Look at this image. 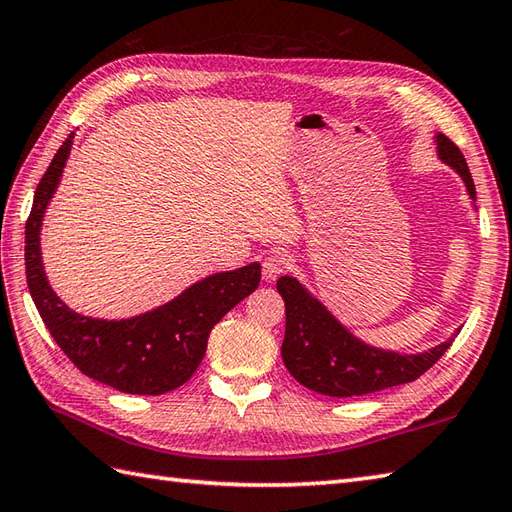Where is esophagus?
I'll return each mask as SVG.
<instances>
[{
    "label": "esophagus",
    "mask_w": 512,
    "mask_h": 512,
    "mask_svg": "<svg viewBox=\"0 0 512 512\" xmlns=\"http://www.w3.org/2000/svg\"><path fill=\"white\" fill-rule=\"evenodd\" d=\"M292 266V257L286 250H275L264 259V279L275 281L279 275H284L286 270Z\"/></svg>",
    "instance_id": "esophagus-1"
}]
</instances>
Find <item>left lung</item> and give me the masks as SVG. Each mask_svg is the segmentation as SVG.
Instances as JSON below:
<instances>
[{"mask_svg":"<svg viewBox=\"0 0 512 512\" xmlns=\"http://www.w3.org/2000/svg\"><path fill=\"white\" fill-rule=\"evenodd\" d=\"M436 145L440 160L460 173L475 202V184L458 145L444 134H436ZM277 290L286 303V334L281 345L284 365L297 383L323 396L352 398L411 383L438 363L453 343L451 336L420 354L380 350L356 339L295 277H279Z\"/></svg>","mask_w":512,"mask_h":512,"instance_id":"obj_1","label":"left lung"}]
</instances>
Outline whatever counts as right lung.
Returning <instances> with one entry per match:
<instances>
[{
    "label": "right lung",
    "instance_id": "right-lung-1",
    "mask_svg": "<svg viewBox=\"0 0 512 512\" xmlns=\"http://www.w3.org/2000/svg\"><path fill=\"white\" fill-rule=\"evenodd\" d=\"M70 134L43 173L26 222L30 297L63 354L85 376L125 394L160 396L187 383L202 363L213 325L259 286L257 262L204 277L176 299L132 319L107 321L70 310L48 284L41 262L43 213L57 191L72 149Z\"/></svg>",
    "mask_w": 512,
    "mask_h": 512
}]
</instances>
